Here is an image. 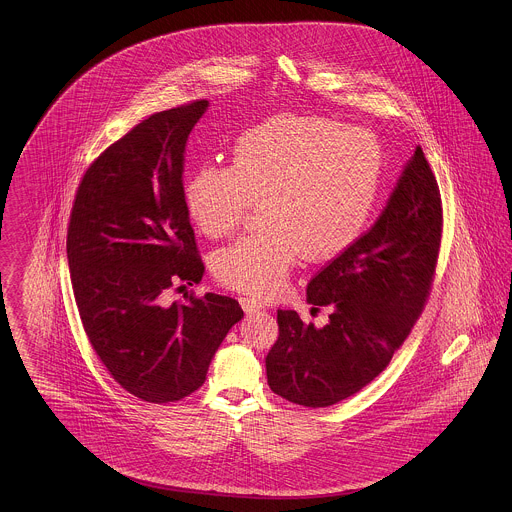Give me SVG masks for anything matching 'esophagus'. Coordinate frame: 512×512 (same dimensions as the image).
Segmentation results:
<instances>
[{
	"instance_id": "esophagus-1",
	"label": "esophagus",
	"mask_w": 512,
	"mask_h": 512,
	"mask_svg": "<svg viewBox=\"0 0 512 512\" xmlns=\"http://www.w3.org/2000/svg\"><path fill=\"white\" fill-rule=\"evenodd\" d=\"M240 305H242L245 315H255V313H259V311H265V307H263L259 301L251 299V297H240Z\"/></svg>"
}]
</instances>
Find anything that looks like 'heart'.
Listing matches in <instances>:
<instances>
[{
  "label": "heart",
  "mask_w": 512,
  "mask_h": 512,
  "mask_svg": "<svg viewBox=\"0 0 512 512\" xmlns=\"http://www.w3.org/2000/svg\"><path fill=\"white\" fill-rule=\"evenodd\" d=\"M378 142L359 128L318 117L280 115L234 142L230 167L205 165L188 178L184 205L207 238L236 232L261 203L263 232L215 257L232 290L274 297L299 259L332 261L363 236L382 190Z\"/></svg>",
  "instance_id": "1"
}]
</instances>
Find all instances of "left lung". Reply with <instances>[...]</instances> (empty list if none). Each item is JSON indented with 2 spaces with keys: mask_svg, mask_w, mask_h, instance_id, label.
Returning a JSON list of instances; mask_svg holds the SVG:
<instances>
[{
  "mask_svg": "<svg viewBox=\"0 0 512 512\" xmlns=\"http://www.w3.org/2000/svg\"><path fill=\"white\" fill-rule=\"evenodd\" d=\"M441 220L438 182L416 147L380 217L307 284V303L332 309L328 324L278 311L280 336L265 361L270 390L303 407H330L390 365L430 292Z\"/></svg>",
  "mask_w": 512,
  "mask_h": 512,
  "instance_id": "8db88e82",
  "label": "left lung"
}]
</instances>
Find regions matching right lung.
Listing matches in <instances>:
<instances>
[{"instance_id": "1", "label": "right lung", "mask_w": 512, "mask_h": 512, "mask_svg": "<svg viewBox=\"0 0 512 512\" xmlns=\"http://www.w3.org/2000/svg\"><path fill=\"white\" fill-rule=\"evenodd\" d=\"M209 109L194 101L151 115L86 171L74 199L67 257L86 336L124 390L147 403L180 401L203 386L228 330L244 318L232 297L167 303L199 282L184 205V155Z\"/></svg>"}]
</instances>
